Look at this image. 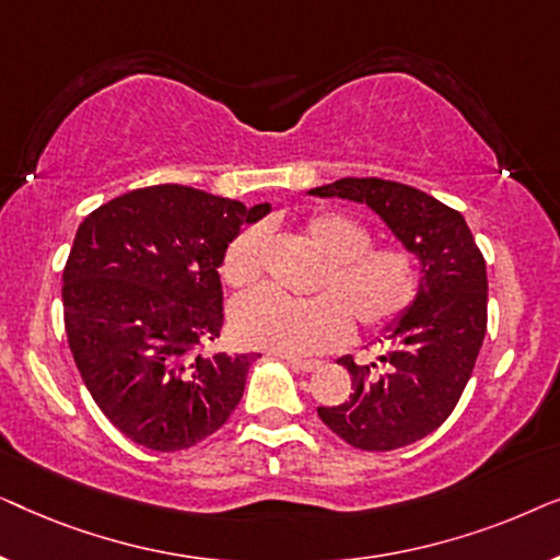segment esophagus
<instances>
[{
	"label": "esophagus",
	"instance_id": "obj_1",
	"mask_svg": "<svg viewBox=\"0 0 560 560\" xmlns=\"http://www.w3.org/2000/svg\"><path fill=\"white\" fill-rule=\"evenodd\" d=\"M288 362L295 372H313V370H318V364H320L318 359H295V357H290Z\"/></svg>",
	"mask_w": 560,
	"mask_h": 560
}]
</instances>
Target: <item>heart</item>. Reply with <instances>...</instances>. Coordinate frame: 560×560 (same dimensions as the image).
<instances>
[{
  "label": "heart",
  "mask_w": 560,
  "mask_h": 560,
  "mask_svg": "<svg viewBox=\"0 0 560 560\" xmlns=\"http://www.w3.org/2000/svg\"><path fill=\"white\" fill-rule=\"evenodd\" d=\"M303 240L324 259L313 275V298L257 290L234 303V339L252 349L308 357L347 341L349 320L364 334L393 328L420 290V267L405 244H372L370 229L339 211H316L303 219ZM265 232L247 226L221 255V280L232 290L255 285L262 275Z\"/></svg>",
  "instance_id": "heart-1"
}]
</instances>
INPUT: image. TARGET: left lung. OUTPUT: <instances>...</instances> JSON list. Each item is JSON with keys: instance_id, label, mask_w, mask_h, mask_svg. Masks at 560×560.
Instances as JSON below:
<instances>
[{"instance_id": "obj_1", "label": "left lung", "mask_w": 560, "mask_h": 560, "mask_svg": "<svg viewBox=\"0 0 560 560\" xmlns=\"http://www.w3.org/2000/svg\"><path fill=\"white\" fill-rule=\"evenodd\" d=\"M366 203L420 262L410 311L385 331L377 364L341 357L347 402L318 408L331 431L362 451H395L433 433L456 408L487 334V262L464 217L405 183L341 178L308 190Z\"/></svg>"}]
</instances>
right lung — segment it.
I'll return each mask as SVG.
<instances>
[{
  "instance_id": "right-lung-1",
  "label": "right lung",
  "mask_w": 560,
  "mask_h": 560,
  "mask_svg": "<svg viewBox=\"0 0 560 560\" xmlns=\"http://www.w3.org/2000/svg\"><path fill=\"white\" fill-rule=\"evenodd\" d=\"M270 213L175 186L129 190L81 221L63 270L68 347L98 410L152 451L196 446L242 400L249 354H203L224 326L219 267Z\"/></svg>"
}]
</instances>
